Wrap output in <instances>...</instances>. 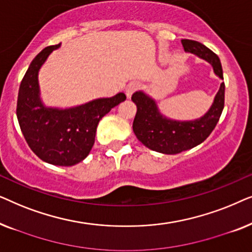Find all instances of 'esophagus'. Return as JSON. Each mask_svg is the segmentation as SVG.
<instances>
[{
  "label": "esophagus",
  "mask_w": 252,
  "mask_h": 252,
  "mask_svg": "<svg viewBox=\"0 0 252 252\" xmlns=\"http://www.w3.org/2000/svg\"><path fill=\"white\" fill-rule=\"evenodd\" d=\"M139 89V84L137 82H130V84L127 86L126 88V95L127 97H130L134 92H136Z\"/></svg>",
  "instance_id": "34e87169"
}]
</instances>
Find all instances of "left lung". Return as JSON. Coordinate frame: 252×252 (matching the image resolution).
Returning <instances> with one entry per match:
<instances>
[{"instance_id": "left-lung-1", "label": "left lung", "mask_w": 252, "mask_h": 252, "mask_svg": "<svg viewBox=\"0 0 252 252\" xmlns=\"http://www.w3.org/2000/svg\"><path fill=\"white\" fill-rule=\"evenodd\" d=\"M181 43L186 51L208 61L212 65L215 73L220 79H223L221 63L212 50L194 40L184 39ZM132 101L137 108L133 130L139 141L154 151L175 155L198 146L215 129L225 105V84L222 82L220 85L209 111L202 118L192 122H177L165 118L158 111L154 99L142 92L134 93Z\"/></svg>"}]
</instances>
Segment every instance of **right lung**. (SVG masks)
Listing matches in <instances>:
<instances>
[{"mask_svg": "<svg viewBox=\"0 0 252 252\" xmlns=\"http://www.w3.org/2000/svg\"><path fill=\"white\" fill-rule=\"evenodd\" d=\"M60 44L36 55L20 82L17 118L27 144L40 159L58 166H72L84 160L95 142L99 120L126 99L124 93L98 98L71 109L44 108L39 97L37 73L41 65Z\"/></svg>", "mask_w": 252, "mask_h": 252, "instance_id": "1", "label": "right lung"}]
</instances>
